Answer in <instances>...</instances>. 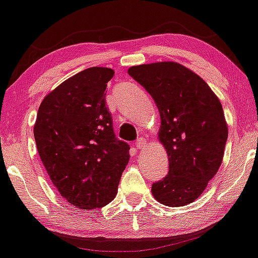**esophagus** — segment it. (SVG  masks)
<instances>
[{
    "label": "esophagus",
    "mask_w": 258,
    "mask_h": 258,
    "mask_svg": "<svg viewBox=\"0 0 258 258\" xmlns=\"http://www.w3.org/2000/svg\"><path fill=\"white\" fill-rule=\"evenodd\" d=\"M146 146H147L146 139H144V138H138V141H137V148H138V149H143Z\"/></svg>",
    "instance_id": "obj_1"
}]
</instances>
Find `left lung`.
Masks as SVG:
<instances>
[{
  "label": "left lung",
  "instance_id": "obj_1",
  "mask_svg": "<svg viewBox=\"0 0 258 258\" xmlns=\"http://www.w3.org/2000/svg\"><path fill=\"white\" fill-rule=\"evenodd\" d=\"M127 73L151 95L161 116L158 139L170 168L152 194L166 207L190 204L222 164L228 138L222 104L200 76L180 63L134 66Z\"/></svg>",
  "mask_w": 258,
  "mask_h": 258
}]
</instances>
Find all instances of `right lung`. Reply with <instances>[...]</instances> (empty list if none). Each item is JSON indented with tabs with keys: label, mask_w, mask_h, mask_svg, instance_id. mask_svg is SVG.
<instances>
[{
	"label": "right lung",
	"mask_w": 258,
	"mask_h": 258,
	"mask_svg": "<svg viewBox=\"0 0 258 258\" xmlns=\"http://www.w3.org/2000/svg\"><path fill=\"white\" fill-rule=\"evenodd\" d=\"M111 68L91 67L46 95L34 138L44 167L60 195L80 209L107 205L129 162V144L116 139L106 106Z\"/></svg>",
	"instance_id": "right-lung-1"
}]
</instances>
